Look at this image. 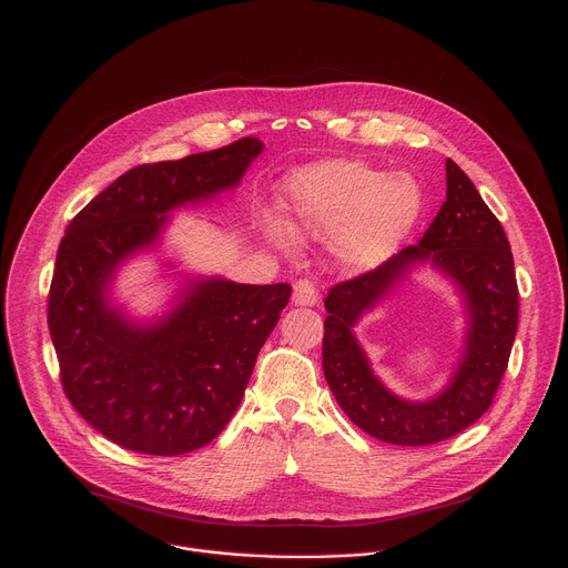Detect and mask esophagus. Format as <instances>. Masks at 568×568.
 Returning a JSON list of instances; mask_svg holds the SVG:
<instances>
[{"label":"esophagus","instance_id":"34e87169","mask_svg":"<svg viewBox=\"0 0 568 568\" xmlns=\"http://www.w3.org/2000/svg\"><path fill=\"white\" fill-rule=\"evenodd\" d=\"M293 302L297 306H313L317 304V288L311 280H297L293 284Z\"/></svg>","mask_w":568,"mask_h":568}]
</instances>
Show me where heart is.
Returning <instances> with one entry per match:
<instances>
[{
	"label": "heart",
	"mask_w": 568,
	"mask_h": 568,
	"mask_svg": "<svg viewBox=\"0 0 568 568\" xmlns=\"http://www.w3.org/2000/svg\"><path fill=\"white\" fill-rule=\"evenodd\" d=\"M284 224L293 235L328 240L351 268H371L408 235L422 191L408 175H384L362 162L331 160L286 180Z\"/></svg>",
	"instance_id": "obj_1"
}]
</instances>
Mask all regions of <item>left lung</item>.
<instances>
[{
    "label": "left lung",
    "instance_id": "1",
    "mask_svg": "<svg viewBox=\"0 0 568 568\" xmlns=\"http://www.w3.org/2000/svg\"><path fill=\"white\" fill-rule=\"evenodd\" d=\"M419 261L459 286L469 311L463 362L452 384L428 403H406L372 375L352 335L356 320ZM324 306L322 366L342 410L386 444L426 446L475 424L493 404L517 331L519 293L510 244L466 173L446 160V202L424 237L373 271L335 284Z\"/></svg>",
    "mask_w": 568,
    "mask_h": 568
}]
</instances>
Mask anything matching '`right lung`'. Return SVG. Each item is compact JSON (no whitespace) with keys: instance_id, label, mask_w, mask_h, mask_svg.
<instances>
[{"instance_id":"add662e5","label":"right lung","mask_w":568,"mask_h":568,"mask_svg":"<svg viewBox=\"0 0 568 568\" xmlns=\"http://www.w3.org/2000/svg\"><path fill=\"white\" fill-rule=\"evenodd\" d=\"M257 138L142 164L69 224L49 291V331L75 410L122 448L182 455L213 442L237 410L255 359L288 304L291 284L193 282L153 326L106 302L115 266L151 246L166 213L237 186L262 153Z\"/></svg>"}]
</instances>
